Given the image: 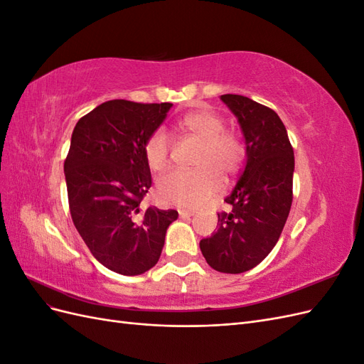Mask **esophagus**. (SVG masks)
<instances>
[{
  "label": "esophagus",
  "instance_id": "34e87169",
  "mask_svg": "<svg viewBox=\"0 0 364 364\" xmlns=\"http://www.w3.org/2000/svg\"><path fill=\"white\" fill-rule=\"evenodd\" d=\"M179 215L182 218H188L194 215V209H179Z\"/></svg>",
  "mask_w": 364,
  "mask_h": 364
}]
</instances>
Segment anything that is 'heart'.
<instances>
[{
    "instance_id": "heart-1",
    "label": "heart",
    "mask_w": 364,
    "mask_h": 364,
    "mask_svg": "<svg viewBox=\"0 0 364 364\" xmlns=\"http://www.w3.org/2000/svg\"><path fill=\"white\" fill-rule=\"evenodd\" d=\"M179 126L202 139V149L196 170H174L156 182V197L164 205L197 208L214 197L222 181L220 176H230L241 167L246 156L245 142L234 132L223 130L225 123L208 109L193 111L181 118ZM142 153L153 171H161L168 164V139L158 129L146 139Z\"/></svg>"
}]
</instances>
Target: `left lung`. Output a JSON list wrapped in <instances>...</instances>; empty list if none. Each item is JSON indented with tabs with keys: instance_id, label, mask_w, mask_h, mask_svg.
I'll return each mask as SVG.
<instances>
[{
	"instance_id": "1",
	"label": "left lung",
	"mask_w": 364,
	"mask_h": 364,
	"mask_svg": "<svg viewBox=\"0 0 364 364\" xmlns=\"http://www.w3.org/2000/svg\"><path fill=\"white\" fill-rule=\"evenodd\" d=\"M238 121L246 146V165L218 213V229L200 240L206 262L222 273H243L266 258L291 208L294 155L287 130L270 107L245 95L220 97Z\"/></svg>"
}]
</instances>
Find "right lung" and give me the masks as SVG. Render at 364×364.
Wrapping results in <instances>:
<instances>
[{
	"instance_id": "right-lung-1",
	"label": "right lung",
	"mask_w": 364,
	"mask_h": 364,
	"mask_svg": "<svg viewBox=\"0 0 364 364\" xmlns=\"http://www.w3.org/2000/svg\"><path fill=\"white\" fill-rule=\"evenodd\" d=\"M171 106L105 102L77 121L65 159L75 229L98 262L126 277L155 266L165 232L179 215L174 209L139 208L151 186L142 147Z\"/></svg>"
}]
</instances>
